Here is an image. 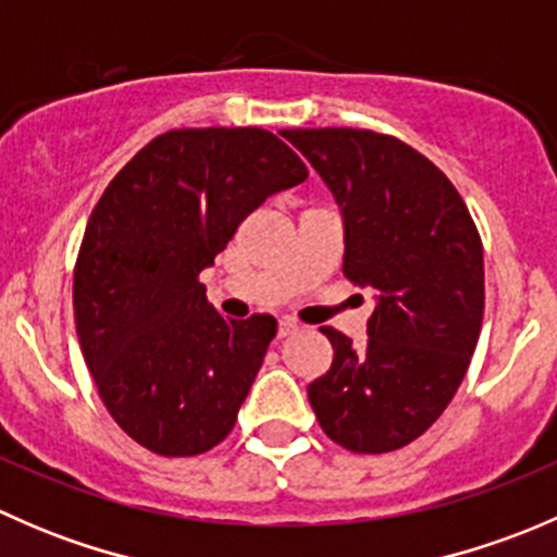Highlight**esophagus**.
I'll list each match as a JSON object with an SVG mask.
<instances>
[{"label":"esophagus","mask_w":557,"mask_h":557,"mask_svg":"<svg viewBox=\"0 0 557 557\" xmlns=\"http://www.w3.org/2000/svg\"><path fill=\"white\" fill-rule=\"evenodd\" d=\"M296 331H299V323H294V320L283 318L277 323V336H280V339H285V336H294Z\"/></svg>","instance_id":"obj_1"}]
</instances>
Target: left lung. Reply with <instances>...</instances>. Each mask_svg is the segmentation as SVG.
<instances>
[{"mask_svg": "<svg viewBox=\"0 0 557 557\" xmlns=\"http://www.w3.org/2000/svg\"><path fill=\"white\" fill-rule=\"evenodd\" d=\"M345 218L342 272L374 290L367 345L323 325L331 369L310 383L320 429L350 453H391L453 401L482 329V239L455 185L423 153L369 128H285Z\"/></svg>", "mask_w": 557, "mask_h": 557, "instance_id": "obj_1", "label": "left lung"}]
</instances>
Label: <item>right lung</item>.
<instances>
[{
	"label": "right lung",
	"instance_id": "right-lung-1",
	"mask_svg": "<svg viewBox=\"0 0 557 557\" xmlns=\"http://www.w3.org/2000/svg\"><path fill=\"white\" fill-rule=\"evenodd\" d=\"M307 166L267 128H172L104 188L75 263V325L107 412L137 445L188 458L221 445L277 334L226 320L201 269Z\"/></svg>",
	"mask_w": 557,
	"mask_h": 557
}]
</instances>
